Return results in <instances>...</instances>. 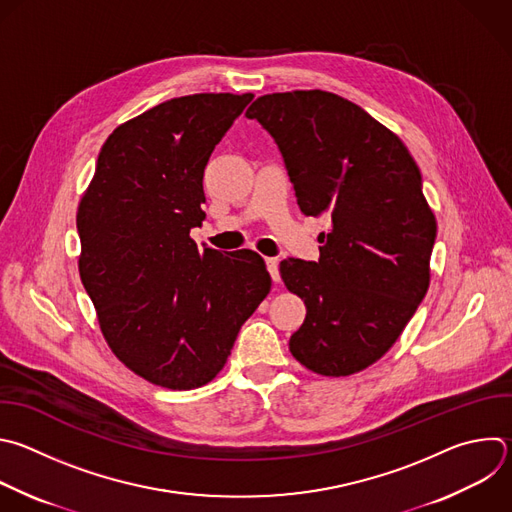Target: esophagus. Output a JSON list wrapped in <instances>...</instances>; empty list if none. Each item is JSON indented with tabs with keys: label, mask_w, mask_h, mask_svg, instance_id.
<instances>
[{
	"label": "esophagus",
	"mask_w": 512,
	"mask_h": 512,
	"mask_svg": "<svg viewBox=\"0 0 512 512\" xmlns=\"http://www.w3.org/2000/svg\"><path fill=\"white\" fill-rule=\"evenodd\" d=\"M265 263H267V269H269V273H271V279H273L275 283H279V281H281V277H279V259H277V257H267Z\"/></svg>",
	"instance_id": "34e87169"
}]
</instances>
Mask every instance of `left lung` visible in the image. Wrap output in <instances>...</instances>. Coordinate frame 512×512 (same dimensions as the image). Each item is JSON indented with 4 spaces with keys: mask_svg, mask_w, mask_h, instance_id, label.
<instances>
[{
    "mask_svg": "<svg viewBox=\"0 0 512 512\" xmlns=\"http://www.w3.org/2000/svg\"><path fill=\"white\" fill-rule=\"evenodd\" d=\"M277 142L303 215L327 213L319 261L285 259V287L307 307L289 352L344 378L376 364L430 285L436 217L406 144L358 104L323 90L259 96L249 110Z\"/></svg>",
    "mask_w": 512,
    "mask_h": 512,
    "instance_id": "obj_1",
    "label": "left lung"
}]
</instances>
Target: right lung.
I'll use <instances>...</instances> for the list:
<instances>
[{
	"instance_id": "1",
	"label": "right lung",
	"mask_w": 512,
	"mask_h": 512,
	"mask_svg": "<svg viewBox=\"0 0 512 512\" xmlns=\"http://www.w3.org/2000/svg\"><path fill=\"white\" fill-rule=\"evenodd\" d=\"M253 94H191L116 126L76 225L78 271L112 354L168 390L209 384L271 291L261 255L199 251L203 173Z\"/></svg>"
}]
</instances>
